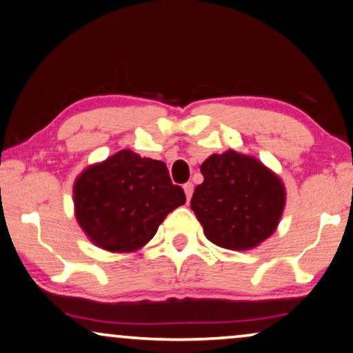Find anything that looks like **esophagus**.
<instances>
[{
  "label": "esophagus",
  "mask_w": 353,
  "mask_h": 353,
  "mask_svg": "<svg viewBox=\"0 0 353 353\" xmlns=\"http://www.w3.org/2000/svg\"><path fill=\"white\" fill-rule=\"evenodd\" d=\"M184 192H185L187 201H189L192 194H194V184H192V182H187V184H184Z\"/></svg>",
  "instance_id": "34e87169"
}]
</instances>
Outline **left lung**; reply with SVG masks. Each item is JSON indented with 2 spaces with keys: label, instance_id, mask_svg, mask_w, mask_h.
I'll return each mask as SVG.
<instances>
[{
  "label": "left lung",
  "instance_id": "obj_1",
  "mask_svg": "<svg viewBox=\"0 0 353 353\" xmlns=\"http://www.w3.org/2000/svg\"><path fill=\"white\" fill-rule=\"evenodd\" d=\"M194 210L210 242L229 250H250L278 228L285 206L279 176L256 158L229 150L211 154L200 166Z\"/></svg>",
  "mask_w": 353,
  "mask_h": 353
}]
</instances>
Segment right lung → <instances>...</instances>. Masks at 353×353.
Instances as JSON below:
<instances>
[{
    "mask_svg": "<svg viewBox=\"0 0 353 353\" xmlns=\"http://www.w3.org/2000/svg\"><path fill=\"white\" fill-rule=\"evenodd\" d=\"M185 203L163 161L121 150L88 166L74 184L75 218L97 247L128 253L142 248L164 218Z\"/></svg>",
    "mask_w": 353,
    "mask_h": 353,
    "instance_id": "right-lung-1",
    "label": "right lung"
}]
</instances>
